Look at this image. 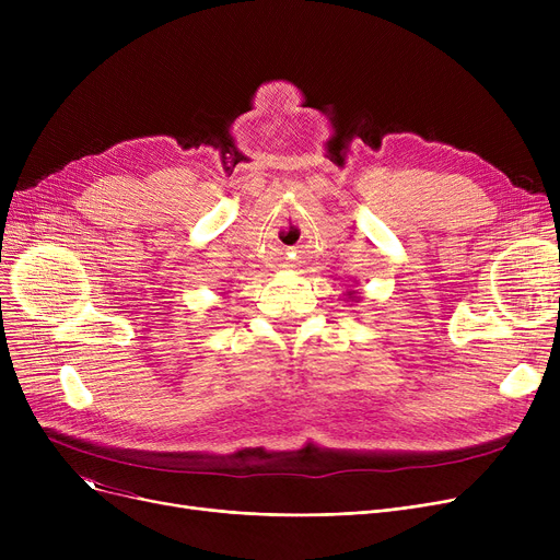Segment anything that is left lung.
<instances>
[{"instance_id": "obj_1", "label": "left lung", "mask_w": 560, "mask_h": 560, "mask_svg": "<svg viewBox=\"0 0 560 560\" xmlns=\"http://www.w3.org/2000/svg\"><path fill=\"white\" fill-rule=\"evenodd\" d=\"M349 295H351V292H349Z\"/></svg>"}]
</instances>
